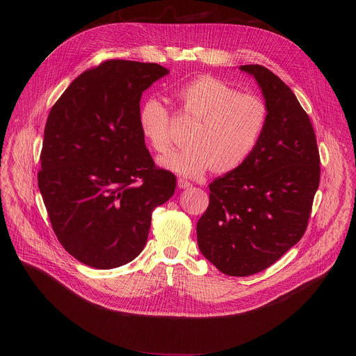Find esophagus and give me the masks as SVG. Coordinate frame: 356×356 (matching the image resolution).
I'll return each mask as SVG.
<instances>
[{
    "mask_svg": "<svg viewBox=\"0 0 356 356\" xmlns=\"http://www.w3.org/2000/svg\"><path fill=\"white\" fill-rule=\"evenodd\" d=\"M177 186H179L180 188H188V187H191L193 184H191L190 181H187L186 179H181V177H180V179L177 180Z\"/></svg>",
    "mask_w": 356,
    "mask_h": 356,
    "instance_id": "1",
    "label": "esophagus"
}]
</instances>
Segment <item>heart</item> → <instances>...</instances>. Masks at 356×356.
Listing matches in <instances>:
<instances>
[{"label": "heart", "instance_id": "obj_1", "mask_svg": "<svg viewBox=\"0 0 356 356\" xmlns=\"http://www.w3.org/2000/svg\"><path fill=\"white\" fill-rule=\"evenodd\" d=\"M181 111L194 118L190 145L162 159V166L187 177H198L214 166L231 172L242 166L258 147L269 121L265 101L241 94L225 81L201 76L175 91ZM142 136L158 154L172 147L169 110L156 97L142 101L138 111Z\"/></svg>", "mask_w": 356, "mask_h": 356}]
</instances>
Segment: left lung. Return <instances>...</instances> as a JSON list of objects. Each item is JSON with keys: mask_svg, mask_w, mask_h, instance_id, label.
I'll return each instance as SVG.
<instances>
[{"mask_svg": "<svg viewBox=\"0 0 356 356\" xmlns=\"http://www.w3.org/2000/svg\"><path fill=\"white\" fill-rule=\"evenodd\" d=\"M241 70L259 84L269 110L266 131L250 158L210 184L197 242L220 272L265 270L307 229L320 184V154L307 113L289 86L261 65Z\"/></svg>", "mask_w": 356, "mask_h": 356, "instance_id": "left-lung-1", "label": "left lung"}]
</instances>
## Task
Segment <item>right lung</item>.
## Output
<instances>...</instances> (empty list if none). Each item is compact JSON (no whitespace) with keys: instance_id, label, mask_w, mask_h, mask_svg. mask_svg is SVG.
<instances>
[{"instance_id":"add662e5","label":"right lung","mask_w":356,"mask_h":356,"mask_svg":"<svg viewBox=\"0 0 356 356\" xmlns=\"http://www.w3.org/2000/svg\"><path fill=\"white\" fill-rule=\"evenodd\" d=\"M168 73L106 60L74 79L49 113L38 186L59 242L87 266L134 261L152 211L175 193V175L155 165L138 125L142 92Z\"/></svg>"}]
</instances>
